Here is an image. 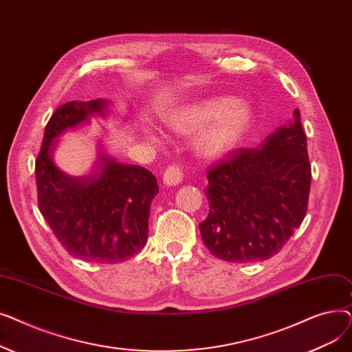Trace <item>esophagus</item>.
<instances>
[{
  "label": "esophagus",
  "instance_id": "esophagus-1",
  "mask_svg": "<svg viewBox=\"0 0 352 352\" xmlns=\"http://www.w3.org/2000/svg\"><path fill=\"white\" fill-rule=\"evenodd\" d=\"M182 177H184L182 170L179 168V166L175 165V164H171V165L166 166V170L162 175V181H164L165 186H177V184L181 182Z\"/></svg>",
  "mask_w": 352,
  "mask_h": 352
}]
</instances>
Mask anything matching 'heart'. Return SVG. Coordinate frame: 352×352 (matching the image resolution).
I'll use <instances>...</instances> for the list:
<instances>
[{"label":"heart","mask_w":352,"mask_h":352,"mask_svg":"<svg viewBox=\"0 0 352 352\" xmlns=\"http://www.w3.org/2000/svg\"><path fill=\"white\" fill-rule=\"evenodd\" d=\"M248 105L232 97H211L184 105L166 118L173 131L195 137L194 145L199 155L214 158L224 155L238 145L252 122Z\"/></svg>","instance_id":"heart-1"}]
</instances>
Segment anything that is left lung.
<instances>
[{
  "label": "left lung",
  "mask_w": 352,
  "mask_h": 352,
  "mask_svg": "<svg viewBox=\"0 0 352 352\" xmlns=\"http://www.w3.org/2000/svg\"><path fill=\"white\" fill-rule=\"evenodd\" d=\"M255 148H235L207 171L206 247L228 263L278 254L307 214L311 164L300 109Z\"/></svg>",
  "instance_id": "left-lung-1"
}]
</instances>
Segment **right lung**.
I'll list each match as a JSON object with an SVG mask.
<instances>
[{
	"label": "right lung",
	"instance_id": "1",
	"mask_svg": "<svg viewBox=\"0 0 352 352\" xmlns=\"http://www.w3.org/2000/svg\"><path fill=\"white\" fill-rule=\"evenodd\" d=\"M105 100L71 101L51 116L35 160L38 207L64 250L92 263L117 264L141 251L148 236L151 201L158 192L155 177L141 165H125L100 151L88 175H69L52 160L55 138L104 114Z\"/></svg>",
	"mask_w": 352,
	"mask_h": 352
}]
</instances>
